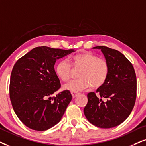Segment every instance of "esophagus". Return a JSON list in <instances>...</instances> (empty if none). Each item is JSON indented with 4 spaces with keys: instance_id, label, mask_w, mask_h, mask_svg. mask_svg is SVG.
Segmentation results:
<instances>
[{
    "instance_id": "34e87169",
    "label": "esophagus",
    "mask_w": 146,
    "mask_h": 146,
    "mask_svg": "<svg viewBox=\"0 0 146 146\" xmlns=\"http://www.w3.org/2000/svg\"><path fill=\"white\" fill-rule=\"evenodd\" d=\"M71 94H72V96H73V98H75L77 95L79 94V93L76 92H71Z\"/></svg>"
}]
</instances>
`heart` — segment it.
Returning a JSON list of instances; mask_svg holds the SVG:
<instances>
[{
	"label": "heart",
	"mask_w": 146,
	"mask_h": 146,
	"mask_svg": "<svg viewBox=\"0 0 146 146\" xmlns=\"http://www.w3.org/2000/svg\"><path fill=\"white\" fill-rule=\"evenodd\" d=\"M69 62L75 68H82L79 73L80 79L72 80L64 86L71 92L82 91L89 88L102 86L109 74V64L104 58H98L90 52L75 54L69 58ZM67 60H60L56 64L55 73L58 78L67 82L71 78V66Z\"/></svg>",
	"instance_id": "obj_1"
}]
</instances>
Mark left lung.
Returning <instances> with one entry per match:
<instances>
[{
  "mask_svg": "<svg viewBox=\"0 0 146 146\" xmlns=\"http://www.w3.org/2000/svg\"><path fill=\"white\" fill-rule=\"evenodd\" d=\"M93 48L101 49L109 64V74L96 93L88 94V104L84 114L88 121L100 128L108 129L121 124L130 115L137 96V79L133 66L117 50L100 46Z\"/></svg>",
  "mask_w": 146,
  "mask_h": 146,
  "instance_id": "obj_1",
  "label": "left lung"
}]
</instances>
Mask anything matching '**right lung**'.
<instances>
[{"mask_svg": "<svg viewBox=\"0 0 146 146\" xmlns=\"http://www.w3.org/2000/svg\"><path fill=\"white\" fill-rule=\"evenodd\" d=\"M73 52L36 47L14 64L9 96L16 115L25 126L42 131L60 122L72 96L69 90H64L50 97L61 87L54 64L57 59Z\"/></svg>", "mask_w": 146, "mask_h": 146, "instance_id": "1", "label": "right lung"}]
</instances>
